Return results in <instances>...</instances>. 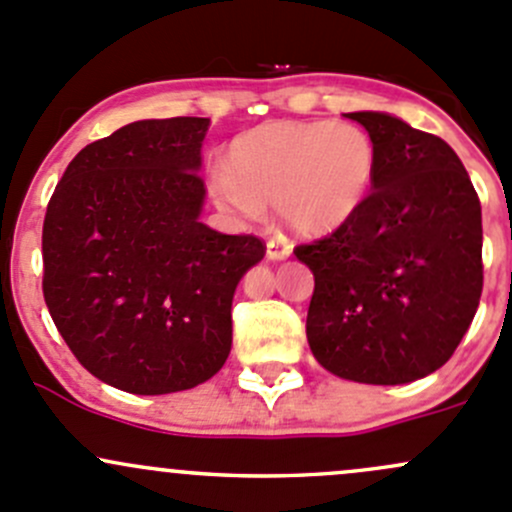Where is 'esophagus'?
<instances>
[{"label":"esophagus","instance_id":"1","mask_svg":"<svg viewBox=\"0 0 512 512\" xmlns=\"http://www.w3.org/2000/svg\"><path fill=\"white\" fill-rule=\"evenodd\" d=\"M289 252H292V245L287 240H282V237L267 240V257L270 260H285V257H289Z\"/></svg>","mask_w":512,"mask_h":512}]
</instances>
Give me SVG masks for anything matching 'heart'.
Masks as SVG:
<instances>
[{"label": "heart", "instance_id": "heart-1", "mask_svg": "<svg viewBox=\"0 0 512 512\" xmlns=\"http://www.w3.org/2000/svg\"><path fill=\"white\" fill-rule=\"evenodd\" d=\"M379 151L364 128L334 121H275L232 141L215 193L242 215L277 205L299 235L349 225L369 200Z\"/></svg>", "mask_w": 512, "mask_h": 512}]
</instances>
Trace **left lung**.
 Returning a JSON list of instances; mask_svg holds the SVG:
<instances>
[{
	"label": "left lung",
	"mask_w": 512,
	"mask_h": 512,
	"mask_svg": "<svg viewBox=\"0 0 512 512\" xmlns=\"http://www.w3.org/2000/svg\"><path fill=\"white\" fill-rule=\"evenodd\" d=\"M379 151L369 200L349 225L294 247L314 272V359L359 384H409L441 369L483 292L480 200L461 158L433 133L359 111Z\"/></svg>",
	"instance_id": "obj_1"
}]
</instances>
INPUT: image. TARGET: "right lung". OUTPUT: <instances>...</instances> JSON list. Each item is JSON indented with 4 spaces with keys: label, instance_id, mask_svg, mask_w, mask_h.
Listing matches in <instances>:
<instances>
[{
    "label": "right lung",
    "instance_id": "add662e5",
    "mask_svg": "<svg viewBox=\"0 0 512 512\" xmlns=\"http://www.w3.org/2000/svg\"><path fill=\"white\" fill-rule=\"evenodd\" d=\"M210 118L136 121L76 153L41 232L46 307L86 371L128 394L193 389L223 369L232 294L265 257L200 223Z\"/></svg>",
    "mask_w": 512,
    "mask_h": 512
}]
</instances>
